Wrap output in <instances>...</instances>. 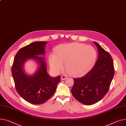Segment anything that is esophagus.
Wrapping results in <instances>:
<instances>
[{
	"mask_svg": "<svg viewBox=\"0 0 126 126\" xmlns=\"http://www.w3.org/2000/svg\"><path fill=\"white\" fill-rule=\"evenodd\" d=\"M67 78H68L67 76H66V75H62L61 77V79L62 80H65V79H66Z\"/></svg>",
	"mask_w": 126,
	"mask_h": 126,
	"instance_id": "1",
	"label": "esophagus"
}]
</instances>
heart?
I'll list each match as a JSON object with an SVG mask.
<instances>
[{"instance_id": "1", "label": "heart", "mask_w": 126, "mask_h": 126, "mask_svg": "<svg viewBox=\"0 0 126 126\" xmlns=\"http://www.w3.org/2000/svg\"><path fill=\"white\" fill-rule=\"evenodd\" d=\"M97 57L95 49L90 46L78 43L63 44L56 48V53L49 55V62L56 72L65 68L70 74L79 76L89 71L94 65Z\"/></svg>"}]
</instances>
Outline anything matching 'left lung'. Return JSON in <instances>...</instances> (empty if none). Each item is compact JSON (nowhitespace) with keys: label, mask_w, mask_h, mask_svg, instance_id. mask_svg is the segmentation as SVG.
I'll return each mask as SVG.
<instances>
[{"label":"left lung","mask_w":126,"mask_h":126,"mask_svg":"<svg viewBox=\"0 0 126 126\" xmlns=\"http://www.w3.org/2000/svg\"><path fill=\"white\" fill-rule=\"evenodd\" d=\"M98 57L95 66L84 76L74 79L71 93L75 99L87 105L94 104L107 93L114 74L113 60L96 42Z\"/></svg>","instance_id":"1"}]
</instances>
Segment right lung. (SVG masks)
<instances>
[{
    "label": "right lung",
    "instance_id": "obj_1",
    "mask_svg": "<svg viewBox=\"0 0 126 126\" xmlns=\"http://www.w3.org/2000/svg\"><path fill=\"white\" fill-rule=\"evenodd\" d=\"M46 41H35L21 48L16 53L12 68L15 87L19 94L25 100L33 104L46 102L54 94L61 77H51L47 72L44 57ZM33 60L38 64L36 71L32 75L24 71V64Z\"/></svg>",
    "mask_w": 126,
    "mask_h": 126
}]
</instances>
